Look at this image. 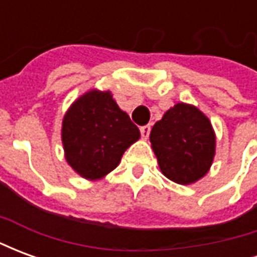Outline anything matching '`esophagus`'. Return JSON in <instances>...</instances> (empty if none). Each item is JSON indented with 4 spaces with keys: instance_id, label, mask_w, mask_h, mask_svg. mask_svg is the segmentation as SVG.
<instances>
[{
    "instance_id": "34e87169",
    "label": "esophagus",
    "mask_w": 257,
    "mask_h": 257,
    "mask_svg": "<svg viewBox=\"0 0 257 257\" xmlns=\"http://www.w3.org/2000/svg\"><path fill=\"white\" fill-rule=\"evenodd\" d=\"M150 125H145V126H140V135H142V138L143 139H147L149 138V135H150Z\"/></svg>"
}]
</instances>
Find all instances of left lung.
I'll return each instance as SVG.
<instances>
[{
    "instance_id": "left-lung-1",
    "label": "left lung",
    "mask_w": 257,
    "mask_h": 257,
    "mask_svg": "<svg viewBox=\"0 0 257 257\" xmlns=\"http://www.w3.org/2000/svg\"><path fill=\"white\" fill-rule=\"evenodd\" d=\"M150 142L162 173L179 184L197 182L209 171L215 134L197 107L178 103L156 122Z\"/></svg>"
}]
</instances>
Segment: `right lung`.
<instances>
[{"label": "right lung", "instance_id": "add662e5", "mask_svg": "<svg viewBox=\"0 0 257 257\" xmlns=\"http://www.w3.org/2000/svg\"><path fill=\"white\" fill-rule=\"evenodd\" d=\"M140 132L110 92L90 90L70 107L63 118L66 160L82 178H103L119 164Z\"/></svg>", "mask_w": 257, "mask_h": 257}]
</instances>
